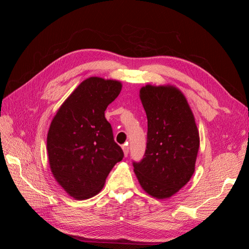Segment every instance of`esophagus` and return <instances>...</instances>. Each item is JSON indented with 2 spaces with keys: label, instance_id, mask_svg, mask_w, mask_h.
<instances>
[{
  "label": "esophagus",
  "instance_id": "1",
  "mask_svg": "<svg viewBox=\"0 0 249 249\" xmlns=\"http://www.w3.org/2000/svg\"><path fill=\"white\" fill-rule=\"evenodd\" d=\"M123 149H124V154L125 157H127V155H129V146H127L126 144H124L123 146Z\"/></svg>",
  "mask_w": 249,
  "mask_h": 249
}]
</instances>
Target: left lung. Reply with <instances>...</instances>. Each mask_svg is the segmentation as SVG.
Masks as SVG:
<instances>
[{
	"mask_svg": "<svg viewBox=\"0 0 249 249\" xmlns=\"http://www.w3.org/2000/svg\"><path fill=\"white\" fill-rule=\"evenodd\" d=\"M140 99L147 117L144 156L133 161L141 187L156 198H167L191 178L199 135L185 96L172 86L146 85Z\"/></svg>",
	"mask_w": 249,
	"mask_h": 249,
	"instance_id": "obj_1",
	"label": "left lung"
}]
</instances>
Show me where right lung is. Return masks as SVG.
Here are the masks:
<instances>
[{
  "instance_id": "obj_1",
  "label": "right lung",
  "mask_w": 249,
  "mask_h": 249,
  "mask_svg": "<svg viewBox=\"0 0 249 249\" xmlns=\"http://www.w3.org/2000/svg\"><path fill=\"white\" fill-rule=\"evenodd\" d=\"M122 90L118 81L92 77L69 96L51 124L47 147L51 170L71 196L86 199L104 187L124 152L105 117Z\"/></svg>"
}]
</instances>
